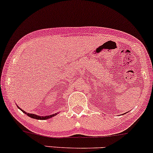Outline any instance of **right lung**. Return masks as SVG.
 <instances>
[{"label": "right lung", "instance_id": "right-lung-1", "mask_svg": "<svg viewBox=\"0 0 153 153\" xmlns=\"http://www.w3.org/2000/svg\"><path fill=\"white\" fill-rule=\"evenodd\" d=\"M18 108H19V109L22 110L24 114H26V115L29 116V117H31V118L36 119H39V120H45V119H50V118H52V117H54V116L57 114H52V115L45 116V117H41V116H38V115H36V114H29V113H27V112H25V111H23L22 108H19V106H18Z\"/></svg>", "mask_w": 153, "mask_h": 153}]
</instances>
